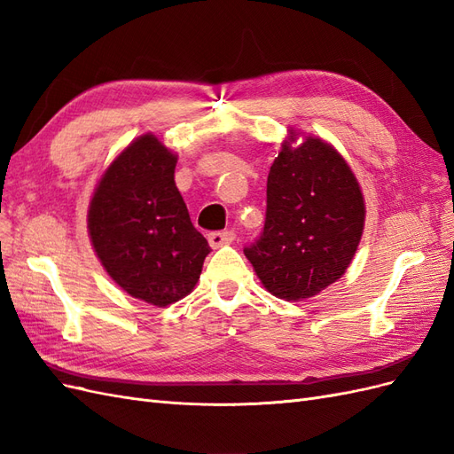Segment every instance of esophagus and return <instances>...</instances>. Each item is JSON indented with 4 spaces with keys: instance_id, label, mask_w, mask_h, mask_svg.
<instances>
[{
    "instance_id": "esophagus-1",
    "label": "esophagus",
    "mask_w": 454,
    "mask_h": 454,
    "mask_svg": "<svg viewBox=\"0 0 454 454\" xmlns=\"http://www.w3.org/2000/svg\"><path fill=\"white\" fill-rule=\"evenodd\" d=\"M232 240H235V232H232V231H215V232H210V235H208V242H210L214 250L231 244Z\"/></svg>"
}]
</instances>
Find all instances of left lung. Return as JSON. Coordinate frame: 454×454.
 Wrapping results in <instances>:
<instances>
[{
	"label": "left lung",
	"mask_w": 454,
	"mask_h": 454,
	"mask_svg": "<svg viewBox=\"0 0 454 454\" xmlns=\"http://www.w3.org/2000/svg\"><path fill=\"white\" fill-rule=\"evenodd\" d=\"M287 129L267 177V217L261 237L244 248L265 290L305 301L337 282L358 250L365 200L339 151L316 136Z\"/></svg>",
	"instance_id": "left-lung-1"
}]
</instances>
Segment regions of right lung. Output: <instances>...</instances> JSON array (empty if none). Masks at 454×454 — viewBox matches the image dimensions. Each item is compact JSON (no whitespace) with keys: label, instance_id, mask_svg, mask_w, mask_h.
I'll list each match as a JSON object with an SVG mask.
<instances>
[{"label":"right lung","instance_id":"obj_1","mask_svg":"<svg viewBox=\"0 0 454 454\" xmlns=\"http://www.w3.org/2000/svg\"><path fill=\"white\" fill-rule=\"evenodd\" d=\"M176 162L155 134L132 140L102 172L87 214L90 244L109 278L155 307L193 292L210 254L176 187Z\"/></svg>","mask_w":454,"mask_h":454}]
</instances>
